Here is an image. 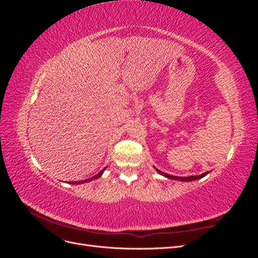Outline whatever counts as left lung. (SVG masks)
<instances>
[{"instance_id": "1", "label": "left lung", "mask_w": 258, "mask_h": 258, "mask_svg": "<svg viewBox=\"0 0 258 258\" xmlns=\"http://www.w3.org/2000/svg\"><path fill=\"white\" fill-rule=\"evenodd\" d=\"M155 169H156V168H155ZM156 171H157V172H158L159 174L163 175V176L167 177V178L175 179V181H182V182H191V181H196V179L202 178V177L206 176V175L209 173V171H208V172H205V173H202V174H200V175H190V176H185V177H182V176H174V175H170V174H168V173L162 172V171H160V170H158V169H156Z\"/></svg>"}]
</instances>
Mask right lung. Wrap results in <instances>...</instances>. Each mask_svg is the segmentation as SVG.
I'll return each mask as SVG.
<instances>
[{
    "mask_svg": "<svg viewBox=\"0 0 258 258\" xmlns=\"http://www.w3.org/2000/svg\"><path fill=\"white\" fill-rule=\"evenodd\" d=\"M107 167H105L104 169H102L100 171V172L98 173V174H96L95 176H92V177H90V178H86V179H84V181H79V182H72L71 184H84V183H87V182H90V181H92V179H97V178H99L101 175L103 174V172H104V170L106 169Z\"/></svg>",
    "mask_w": 258,
    "mask_h": 258,
    "instance_id": "right-lung-1",
    "label": "right lung"
}]
</instances>
